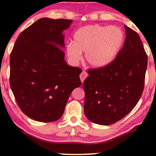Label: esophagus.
<instances>
[{
	"label": "esophagus",
	"instance_id": "esophagus-1",
	"mask_svg": "<svg viewBox=\"0 0 156 156\" xmlns=\"http://www.w3.org/2000/svg\"><path fill=\"white\" fill-rule=\"evenodd\" d=\"M88 76V74H87V73L86 72V71H82L81 73H80V80H81V82H83V80L86 79V78Z\"/></svg>",
	"mask_w": 156,
	"mask_h": 156
}]
</instances>
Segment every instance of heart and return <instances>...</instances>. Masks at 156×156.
Here are the masks:
<instances>
[{
	"label": "heart",
	"instance_id": "obj_1",
	"mask_svg": "<svg viewBox=\"0 0 156 156\" xmlns=\"http://www.w3.org/2000/svg\"><path fill=\"white\" fill-rule=\"evenodd\" d=\"M124 35L116 26L89 25L78 28L73 34V41L66 46L69 62L77 64L86 52L87 63L92 67L102 68L116 58L122 44Z\"/></svg>",
	"mask_w": 156,
	"mask_h": 156
}]
</instances>
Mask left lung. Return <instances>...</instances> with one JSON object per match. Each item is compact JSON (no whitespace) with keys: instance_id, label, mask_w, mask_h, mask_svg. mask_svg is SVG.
<instances>
[{"instance_id":"8db88e82","label":"left lung","mask_w":156,"mask_h":156,"mask_svg":"<svg viewBox=\"0 0 156 156\" xmlns=\"http://www.w3.org/2000/svg\"><path fill=\"white\" fill-rule=\"evenodd\" d=\"M124 44L106 67L89 69L83 81L84 113L89 120L108 125L125 117L140 99L147 56L140 37L125 26Z\"/></svg>"}]
</instances>
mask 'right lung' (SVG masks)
Listing matches in <instances>:
<instances>
[{
    "instance_id": "right-lung-1",
    "label": "right lung",
    "mask_w": 156,
    "mask_h": 156,
    "mask_svg": "<svg viewBox=\"0 0 156 156\" xmlns=\"http://www.w3.org/2000/svg\"><path fill=\"white\" fill-rule=\"evenodd\" d=\"M72 20L43 17L25 29L10 55V87L20 108L34 120L51 122L64 112L81 69L64 60L63 31Z\"/></svg>"
}]
</instances>
